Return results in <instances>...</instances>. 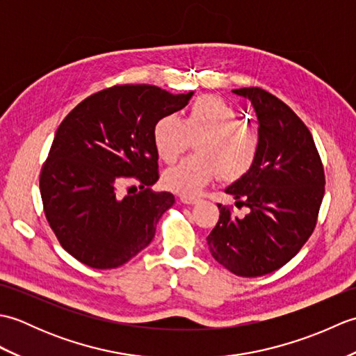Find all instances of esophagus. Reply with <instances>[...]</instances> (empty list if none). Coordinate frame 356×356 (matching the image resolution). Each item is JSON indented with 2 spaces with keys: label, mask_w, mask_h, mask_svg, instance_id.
<instances>
[{
  "label": "esophagus",
  "mask_w": 356,
  "mask_h": 356,
  "mask_svg": "<svg viewBox=\"0 0 356 356\" xmlns=\"http://www.w3.org/2000/svg\"><path fill=\"white\" fill-rule=\"evenodd\" d=\"M180 200L186 203V205H191V203L197 202L199 197H195V195H191V194H180Z\"/></svg>",
  "instance_id": "1"
}]
</instances>
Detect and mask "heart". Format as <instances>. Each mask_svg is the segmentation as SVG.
I'll return each mask as SVG.
<instances>
[{"label": "heart", "mask_w": 356, "mask_h": 356, "mask_svg": "<svg viewBox=\"0 0 356 356\" xmlns=\"http://www.w3.org/2000/svg\"><path fill=\"white\" fill-rule=\"evenodd\" d=\"M194 140L195 153L163 174L172 191L194 194L220 176L232 182L252 168L260 151V131L217 96H202L180 120L165 115L153 128V143L165 163H174Z\"/></svg>", "instance_id": "1"}]
</instances>
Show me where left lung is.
I'll return each instance as SVG.
<instances>
[{
	"label": "left lung",
	"instance_id": "obj_1",
	"mask_svg": "<svg viewBox=\"0 0 356 356\" xmlns=\"http://www.w3.org/2000/svg\"><path fill=\"white\" fill-rule=\"evenodd\" d=\"M232 92L252 104L260 151L252 168L225 190L249 213L237 217L217 205L220 216L207 241L232 274L261 277L284 266L312 236L326 179L311 131L283 101L259 87Z\"/></svg>",
	"mask_w": 356,
	"mask_h": 356
}]
</instances>
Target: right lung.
Here are the masks:
<instances>
[{"label": "right lung", "instance_id": "right-lung-1", "mask_svg": "<svg viewBox=\"0 0 356 356\" xmlns=\"http://www.w3.org/2000/svg\"><path fill=\"white\" fill-rule=\"evenodd\" d=\"M191 96L147 84L113 86L86 97L58 127L40 190L51 231L78 261L119 268L151 243L174 203L171 193L149 190L159 180L153 128ZM125 184L127 195L120 191Z\"/></svg>", "mask_w": 356, "mask_h": 356}]
</instances>
